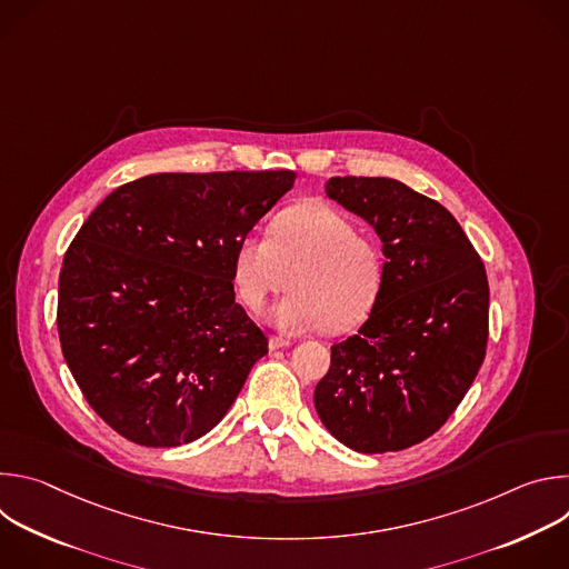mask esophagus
<instances>
[{
    "label": "esophagus",
    "instance_id": "esophagus-1",
    "mask_svg": "<svg viewBox=\"0 0 569 569\" xmlns=\"http://www.w3.org/2000/svg\"><path fill=\"white\" fill-rule=\"evenodd\" d=\"M268 345H270V349H272V351H277V349L290 347L292 342H290L288 338H283V336H270V342H268Z\"/></svg>",
    "mask_w": 569,
    "mask_h": 569
}]
</instances>
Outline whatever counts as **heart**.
I'll use <instances>...</instances> for the list:
<instances>
[{
    "label": "heart",
    "mask_w": 569,
    "mask_h": 569,
    "mask_svg": "<svg viewBox=\"0 0 569 569\" xmlns=\"http://www.w3.org/2000/svg\"><path fill=\"white\" fill-rule=\"evenodd\" d=\"M231 279L240 303L252 312L290 283L292 290L270 310L283 331L342 333L371 312L385 281V257L342 211L308 202L279 213L268 236L242 238Z\"/></svg>",
    "instance_id": "1"
}]
</instances>
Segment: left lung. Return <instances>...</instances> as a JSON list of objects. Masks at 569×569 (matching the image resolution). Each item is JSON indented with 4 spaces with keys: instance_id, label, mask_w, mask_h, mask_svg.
Wrapping results in <instances>:
<instances>
[{
    "instance_id": "8db88e82",
    "label": "left lung",
    "mask_w": 569,
    "mask_h": 569,
    "mask_svg": "<svg viewBox=\"0 0 569 569\" xmlns=\"http://www.w3.org/2000/svg\"><path fill=\"white\" fill-rule=\"evenodd\" d=\"M327 196L376 229L387 261L369 319L331 347L315 408L351 450H405L450 419L483 362L489 279L455 216L402 182L331 178Z\"/></svg>"
}]
</instances>
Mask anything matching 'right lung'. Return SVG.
<instances>
[{"label": "right lung", "mask_w": 569, "mask_h": 569, "mask_svg": "<svg viewBox=\"0 0 569 569\" xmlns=\"http://www.w3.org/2000/svg\"><path fill=\"white\" fill-rule=\"evenodd\" d=\"M292 171L157 173L114 189L78 229L58 281L64 362L121 437L176 448L231 408L268 338L236 303V246Z\"/></svg>", "instance_id": "add662e5"}]
</instances>
